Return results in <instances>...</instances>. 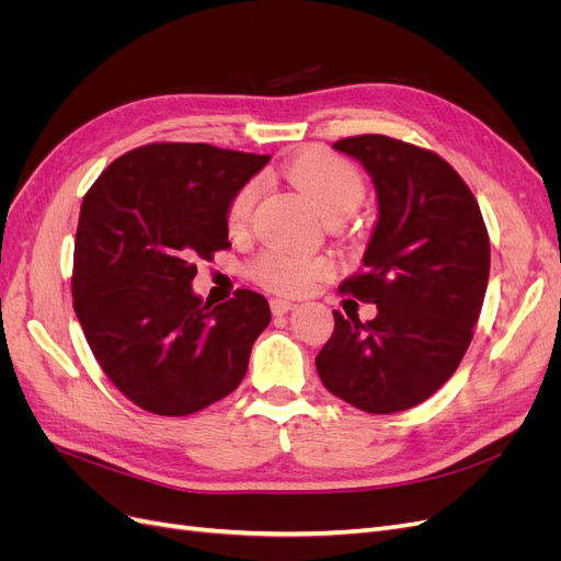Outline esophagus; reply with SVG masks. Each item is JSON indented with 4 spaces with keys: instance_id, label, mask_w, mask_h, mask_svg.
Wrapping results in <instances>:
<instances>
[{
    "instance_id": "esophagus-1",
    "label": "esophagus",
    "mask_w": 561,
    "mask_h": 561,
    "mask_svg": "<svg viewBox=\"0 0 561 561\" xmlns=\"http://www.w3.org/2000/svg\"><path fill=\"white\" fill-rule=\"evenodd\" d=\"M293 309H295V304H293V301L280 299V297H274V299H271V311H274L276 316L287 313V311H293Z\"/></svg>"
}]
</instances>
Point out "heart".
Returning a JSON list of instances; mask_svg holds the SVG:
<instances>
[{"instance_id":"1","label":"heart","mask_w":561,"mask_h":561,"mask_svg":"<svg viewBox=\"0 0 561 561\" xmlns=\"http://www.w3.org/2000/svg\"><path fill=\"white\" fill-rule=\"evenodd\" d=\"M285 178L290 180L295 190L307 196L313 208L325 217H346L360 206L365 198V180L358 168L348 159L328 151L311 149L301 151L285 165ZM260 186L257 182L243 184L233 194L227 208V229L231 236H245L250 229V217L257 203ZM330 274V262L322 257H299L280 248H268L260 252L250 264V276L254 283L271 293L299 295Z\"/></svg>"}]
</instances>
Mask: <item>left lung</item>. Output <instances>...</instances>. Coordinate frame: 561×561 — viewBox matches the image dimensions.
<instances>
[{
	"label": "left lung",
	"instance_id": "left-lung-1",
	"mask_svg": "<svg viewBox=\"0 0 561 561\" xmlns=\"http://www.w3.org/2000/svg\"><path fill=\"white\" fill-rule=\"evenodd\" d=\"M332 147L358 159L377 190L365 268L339 287L377 304V316L334 311L318 377L363 412L393 414L428 400L461 365L486 293L489 233L468 184L435 151L388 135Z\"/></svg>",
	"mask_w": 561,
	"mask_h": 561
}]
</instances>
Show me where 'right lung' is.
Returning a JSON list of instances; mask_svg holds the SVG:
<instances>
[{
  "label": "right lung",
  "mask_w": 561,
  "mask_h": 561,
  "mask_svg": "<svg viewBox=\"0 0 561 561\" xmlns=\"http://www.w3.org/2000/svg\"><path fill=\"white\" fill-rule=\"evenodd\" d=\"M268 157L203 142H151L112 161L83 196L72 297L110 381L159 416L227 398L271 320L268 301L236 290L194 295L198 260L231 248L227 208Z\"/></svg>",
  "instance_id": "1"
}]
</instances>
